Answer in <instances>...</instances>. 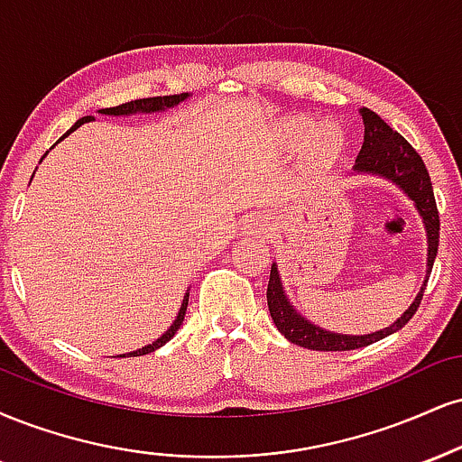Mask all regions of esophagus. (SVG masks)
<instances>
[{
    "label": "esophagus",
    "mask_w": 462,
    "mask_h": 462,
    "mask_svg": "<svg viewBox=\"0 0 462 462\" xmlns=\"http://www.w3.org/2000/svg\"><path fill=\"white\" fill-rule=\"evenodd\" d=\"M255 226H258V232H266V224H264V221H258V224H255Z\"/></svg>",
    "instance_id": "obj_1"
}]
</instances>
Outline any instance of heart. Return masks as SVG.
Wrapping results in <instances>:
<instances>
[{"label":"heart","mask_w":462,"mask_h":462,"mask_svg":"<svg viewBox=\"0 0 462 462\" xmlns=\"http://www.w3.org/2000/svg\"><path fill=\"white\" fill-rule=\"evenodd\" d=\"M282 146L294 148L305 143V165L312 170H325L337 163L346 150V133L336 122H325L314 129V122L305 116H292L280 126Z\"/></svg>","instance_id":"b5f03b06"}]
</instances>
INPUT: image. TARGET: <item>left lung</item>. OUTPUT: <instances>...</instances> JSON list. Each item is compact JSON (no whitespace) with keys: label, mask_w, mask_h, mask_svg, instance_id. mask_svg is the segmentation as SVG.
Segmentation results:
<instances>
[{"label":"left lung","mask_w":462,"mask_h":462,"mask_svg":"<svg viewBox=\"0 0 462 462\" xmlns=\"http://www.w3.org/2000/svg\"><path fill=\"white\" fill-rule=\"evenodd\" d=\"M361 118H364V146H361L357 161L353 165V174H370L385 178L396 185L400 191L413 202L415 210L421 217V224L426 230L428 243V258H426V277L421 284L418 297L409 305L407 312L393 320L385 329L365 333V336H346V333H333L314 325L308 319L294 310L291 299L286 297L284 286H282L280 271L277 263L271 264L269 288H266V303H269L271 319H273L277 331L286 337L288 342L299 344V346L310 348V351H355V348L368 346L372 342H379L383 337L392 336L398 329H402L407 322L413 319L418 312L421 297H424V288L428 277H430L432 264H435L437 249H439V210L435 202V193H432V182L428 176L424 161L415 148L393 131L381 116L368 107L359 109Z\"/></svg>","instance_id":"left-lung-1"}]
</instances>
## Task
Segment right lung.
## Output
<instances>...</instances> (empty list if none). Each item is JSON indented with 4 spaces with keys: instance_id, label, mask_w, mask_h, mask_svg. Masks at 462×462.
Wrapping results in <instances>:
<instances>
[{
    "instance_id": "add662e5",
    "label": "right lung",
    "mask_w": 462,
    "mask_h": 462,
    "mask_svg": "<svg viewBox=\"0 0 462 462\" xmlns=\"http://www.w3.org/2000/svg\"><path fill=\"white\" fill-rule=\"evenodd\" d=\"M189 98V92H182V94H171V97H152V98H137V101H131V103H125V105H118V107H107V109H98V114L103 116H135V114H161V111L165 109H171L176 107V105H180L182 101H187ZM94 118L92 116H83L75 122V125L70 126L69 131L64 133L62 137H60L58 143L64 140V137H69L72 131L79 129L81 125H86V122H92ZM47 157V152L42 154V159ZM41 159V161H42ZM187 305H189V291L185 292V297H182V303H180V310H178L174 322H171V327L168 331L163 333V336L157 337L152 344H146V346L137 348V351H131V353H125L120 355V357H140V355H148L152 351H157V348L163 346V344H168L171 337L176 336V331L180 329L182 320H185V312H187Z\"/></svg>"
}]
</instances>
